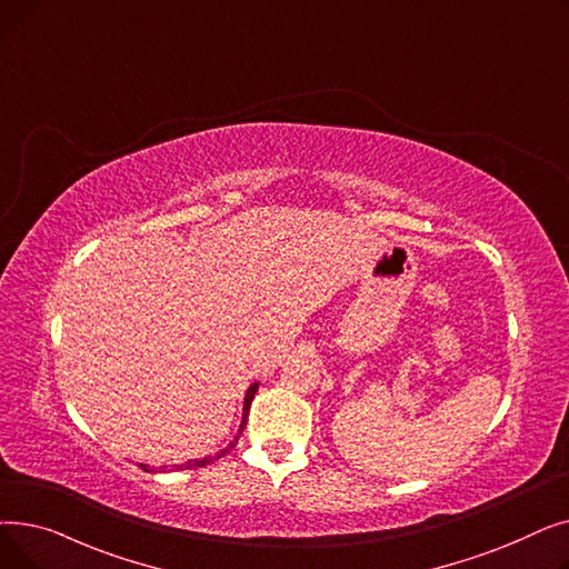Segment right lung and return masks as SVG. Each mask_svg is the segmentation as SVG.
<instances>
[{
    "label": "right lung",
    "instance_id": "right-lung-1",
    "mask_svg": "<svg viewBox=\"0 0 569 569\" xmlns=\"http://www.w3.org/2000/svg\"><path fill=\"white\" fill-rule=\"evenodd\" d=\"M256 392H258V382L256 385H251L249 387V392H247V399H244V415H242V425H239V433L244 431V427H247V417H249V406H251V401H253V397H256ZM234 442H237V438H234ZM234 442H230V447L234 445ZM230 447H226V450H221L219 455H214V457H204V459H196V461H187L184 466H174V470H179V468H187V470H191V468H202V466H207V463H212V461H219L223 455H228V450ZM144 472H166V470H170V468H149L147 463H138Z\"/></svg>",
    "mask_w": 569,
    "mask_h": 569
}]
</instances>
